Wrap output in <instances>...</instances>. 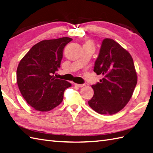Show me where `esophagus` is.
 <instances>
[{
    "mask_svg": "<svg viewBox=\"0 0 153 153\" xmlns=\"http://www.w3.org/2000/svg\"><path fill=\"white\" fill-rule=\"evenodd\" d=\"M74 86L79 88H82L84 86H85V84H74Z\"/></svg>",
    "mask_w": 153,
    "mask_h": 153,
    "instance_id": "34e87169",
    "label": "esophagus"
}]
</instances>
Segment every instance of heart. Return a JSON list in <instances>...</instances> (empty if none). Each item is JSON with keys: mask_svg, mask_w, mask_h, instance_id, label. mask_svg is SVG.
Here are the masks:
<instances>
[{"mask_svg": "<svg viewBox=\"0 0 153 153\" xmlns=\"http://www.w3.org/2000/svg\"><path fill=\"white\" fill-rule=\"evenodd\" d=\"M89 44H90V43H89Z\"/></svg>", "mask_w": 153, "mask_h": 153, "instance_id": "heart-1", "label": "heart"}]
</instances>
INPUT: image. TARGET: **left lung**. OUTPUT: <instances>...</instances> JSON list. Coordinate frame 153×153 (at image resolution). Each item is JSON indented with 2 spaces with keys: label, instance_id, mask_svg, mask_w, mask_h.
I'll return each mask as SVG.
<instances>
[{
  "label": "left lung",
  "instance_id": "8db88e82",
  "mask_svg": "<svg viewBox=\"0 0 153 153\" xmlns=\"http://www.w3.org/2000/svg\"><path fill=\"white\" fill-rule=\"evenodd\" d=\"M94 71L103 78L92 85L94 94L88 101L94 111L111 115L127 105L137 82L133 58L128 51L111 39L103 40Z\"/></svg>",
  "mask_w": 153,
  "mask_h": 153
}]
</instances>
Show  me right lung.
I'll return each instance as SVG.
<instances>
[{"label":"right lung","mask_w":153,"mask_h":153,"mask_svg":"<svg viewBox=\"0 0 153 153\" xmlns=\"http://www.w3.org/2000/svg\"><path fill=\"white\" fill-rule=\"evenodd\" d=\"M69 37L44 40L36 44L20 61L17 83L23 97L35 110L46 112L62 102L65 89L71 86L66 80L53 74L60 67Z\"/></svg>","instance_id":"obj_1"}]
</instances>
